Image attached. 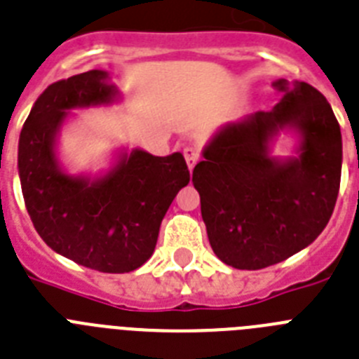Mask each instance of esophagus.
<instances>
[{
	"label": "esophagus",
	"mask_w": 359,
	"mask_h": 359,
	"mask_svg": "<svg viewBox=\"0 0 359 359\" xmlns=\"http://www.w3.org/2000/svg\"><path fill=\"white\" fill-rule=\"evenodd\" d=\"M183 156H185L187 159V167H189V170H192L194 165L200 161V152L196 149H192V147H187V149L183 150Z\"/></svg>",
	"instance_id": "obj_1"
}]
</instances>
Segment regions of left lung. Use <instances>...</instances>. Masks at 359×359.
<instances>
[{
  "label": "left lung",
  "instance_id": "obj_1",
  "mask_svg": "<svg viewBox=\"0 0 359 359\" xmlns=\"http://www.w3.org/2000/svg\"><path fill=\"white\" fill-rule=\"evenodd\" d=\"M274 87L272 110L223 125L192 172L210 247L240 271L309 247L332 216L341 180V130L325 96L305 81ZM281 132L297 140L289 156L271 154Z\"/></svg>",
  "mask_w": 359,
  "mask_h": 359
}]
</instances>
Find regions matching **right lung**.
I'll return each mask as SVG.
<instances>
[{
	"mask_svg": "<svg viewBox=\"0 0 359 359\" xmlns=\"http://www.w3.org/2000/svg\"><path fill=\"white\" fill-rule=\"evenodd\" d=\"M121 97L107 70L60 79L36 100L18 145L21 192L41 240L83 267L112 274L136 271L152 256L168 207L191 182L182 152L152 156L125 147L97 174L67 170L57 145L72 112Z\"/></svg>",
	"mask_w": 359,
	"mask_h": 359,
	"instance_id": "obj_1",
	"label": "right lung"
}]
</instances>
